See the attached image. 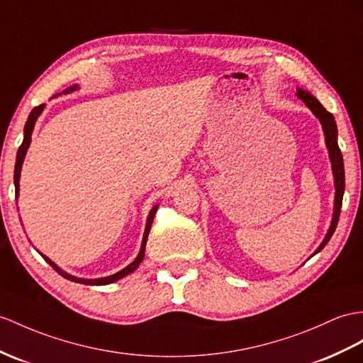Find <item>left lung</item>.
Returning <instances> with one entry per match:
<instances>
[{
  "mask_svg": "<svg viewBox=\"0 0 363 363\" xmlns=\"http://www.w3.org/2000/svg\"><path fill=\"white\" fill-rule=\"evenodd\" d=\"M300 100H302L309 111L314 113V117L320 121L322 129H323V135H325V145L326 149H328V155H330V162H331V169H333V177H334V188H335V196H334V209H333V218H331V225L328 228V233H326L325 238L322 243L319 245V248L314 251V254L320 252L325 245L330 242V238L333 237L335 228H337L339 222V216H340V208H342V199H343V192H345V169H343V157L337 145V125H335V120L333 117V113L326 111L320 101L315 99L314 95L309 94L308 91L303 89H297L296 94ZM313 254V255H314Z\"/></svg>",
  "mask_w": 363,
  "mask_h": 363,
  "instance_id": "left-lung-1",
  "label": "left lung"
}]
</instances>
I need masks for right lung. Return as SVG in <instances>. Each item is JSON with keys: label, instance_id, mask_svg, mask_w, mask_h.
Instances as JSON below:
<instances>
[{"label": "right lung", "instance_id": "add662e5", "mask_svg": "<svg viewBox=\"0 0 363 363\" xmlns=\"http://www.w3.org/2000/svg\"><path fill=\"white\" fill-rule=\"evenodd\" d=\"M78 89H79L78 84H74V86L67 87V89H65L61 94H70V92L78 91ZM61 94H57L55 96H58V95H61ZM44 108H46V104H40V106H37V108H33L32 112L29 113L28 121H26V125H24V138H23V143H21V146H20V149H18V154H16V163H15V172H13V184H15V197H16V199H18V196H20V177H21V167H23L24 157H26V152H28V149H29V146H30L32 132H33V128H35V123H37V120H38V117L41 115V112L44 111ZM157 208H158V205H155L151 211H149V216H147V220H146V228H145V233H143V240H141L140 252H138V255L135 257V260L132 262V263H129L126 268H123L121 271L112 274V276L100 277V279H79V277L72 276V274L66 272L65 269H61L55 262H52L49 257H46V255H43L40 251H38V252L43 255L44 260H46V262L50 264V267L54 268V269L60 274V276H63L65 279H67V280H70V281H75V284L92 285V286H101V285L113 284V281H117V280H120V279H123V277H126L128 274L134 272V271L138 268V264H140L141 262H143V259H145V250H146V242H147V235H149V231H151V225H152V222H154V216H155V212H157Z\"/></svg>", "mask_w": 363, "mask_h": 363}]
</instances>
